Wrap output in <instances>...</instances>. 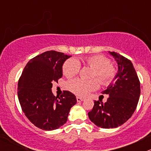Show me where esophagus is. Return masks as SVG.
<instances>
[{
	"label": "esophagus",
	"mask_w": 151,
	"mask_h": 151,
	"mask_svg": "<svg viewBox=\"0 0 151 151\" xmlns=\"http://www.w3.org/2000/svg\"><path fill=\"white\" fill-rule=\"evenodd\" d=\"M76 100H77V101H78V102H82V101H84L83 98H82V97H77Z\"/></svg>",
	"instance_id": "34e87169"
}]
</instances>
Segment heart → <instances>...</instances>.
<instances>
[{"label":"heart","mask_w":151,"mask_h":151,"mask_svg":"<svg viewBox=\"0 0 151 151\" xmlns=\"http://www.w3.org/2000/svg\"><path fill=\"white\" fill-rule=\"evenodd\" d=\"M85 64L94 69L92 78H96L103 85L110 84L115 77L116 69L110 63V60L102 55H94L85 58ZM81 64L78 60L75 58L69 59L64 63L63 66V73L67 78L76 76L80 71ZM98 87L96 80H82L80 78L71 80L67 83V88L75 94L79 96H86L91 91H94Z\"/></svg>","instance_id":"heart-1"}]
</instances>
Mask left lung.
I'll return each instance as SVG.
<instances>
[{
	"label": "left lung",
	"mask_w": 151,
	"mask_h": 151,
	"mask_svg": "<svg viewBox=\"0 0 151 151\" xmlns=\"http://www.w3.org/2000/svg\"><path fill=\"white\" fill-rule=\"evenodd\" d=\"M118 65V71L112 83L103 94L109 97L101 104L94 101L89 112L90 120L102 129L117 128L132 116L139 101L141 88L138 75L132 63L116 52H109Z\"/></svg>",
	"instance_id": "obj_1"
}]
</instances>
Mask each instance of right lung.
I'll return each mask as SVG.
<instances>
[{
    "instance_id": "right-lung-1",
    "label": "right lung",
    "mask_w": 151,
    "mask_h": 151,
    "mask_svg": "<svg viewBox=\"0 0 151 151\" xmlns=\"http://www.w3.org/2000/svg\"><path fill=\"white\" fill-rule=\"evenodd\" d=\"M71 56L55 50L46 51L28 62L18 82V98L22 111L36 127L51 131L67 121L77 102L73 93L64 91L60 97L52 93L53 82L63 76V65Z\"/></svg>"
}]
</instances>
